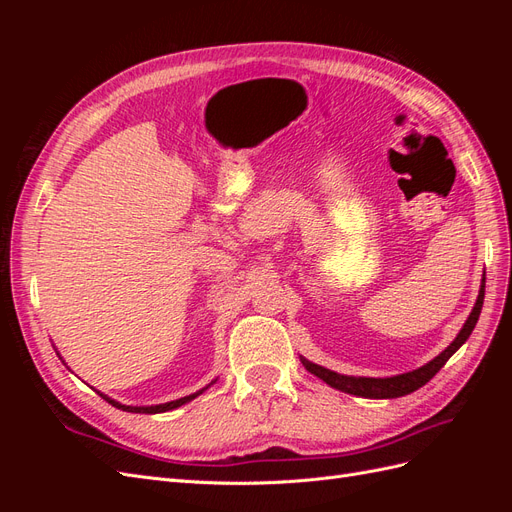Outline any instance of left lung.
I'll return each mask as SVG.
<instances>
[{
  "label": "left lung",
  "instance_id": "8db88e82",
  "mask_svg": "<svg viewBox=\"0 0 512 512\" xmlns=\"http://www.w3.org/2000/svg\"><path fill=\"white\" fill-rule=\"evenodd\" d=\"M483 299H485V277H483V284H480L478 290V297L476 303L472 307V312L468 316V320L463 322L461 331L457 333V337L453 339L451 344H448L436 359H431L429 363H425L423 367L406 371V374H399V376H391V378H365V376H344V374H337L333 369H327L322 365H316L312 361H307L305 356H301V363L305 365L307 371H312L314 376H318L320 380L327 382L333 389L342 391V393H350L356 397H365V399H393V397H404L408 393H414L416 389H421L425 386L433 376L438 374V371L444 367V363L451 359V356L468 342V337L472 335L478 316H480V309H483Z\"/></svg>",
  "mask_w": 512,
  "mask_h": 512
}]
</instances>
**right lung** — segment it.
Wrapping results in <instances>:
<instances>
[{"label": "right lung", "instance_id": "obj_1", "mask_svg": "<svg viewBox=\"0 0 512 512\" xmlns=\"http://www.w3.org/2000/svg\"><path fill=\"white\" fill-rule=\"evenodd\" d=\"M215 382V380H213ZM211 382V384H213ZM211 384H207L205 389H200V391H196V393H192V395H185V397H179V399H175V401H166V404H158V406H126V404H119L117 399H113V397H108V395H104V393H100V397L102 399H106L108 404L111 406H115V408H121V410H126V412H136V414H158V412H168V410H175V408H179V406H183V404H188V401H192V399H196L198 395H203Z\"/></svg>", "mask_w": 512, "mask_h": 512}]
</instances>
